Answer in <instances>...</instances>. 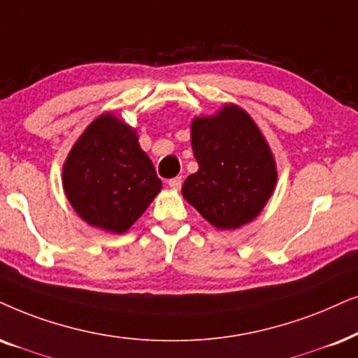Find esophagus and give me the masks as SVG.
Masks as SVG:
<instances>
[{
    "label": "esophagus",
    "instance_id": "1",
    "mask_svg": "<svg viewBox=\"0 0 358 358\" xmlns=\"http://www.w3.org/2000/svg\"><path fill=\"white\" fill-rule=\"evenodd\" d=\"M168 184H169V187H171V189L179 190V189H180V185H182V179H180V178H174V179H171Z\"/></svg>",
    "mask_w": 358,
    "mask_h": 358
}]
</instances>
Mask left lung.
Listing matches in <instances>:
<instances>
[{
    "mask_svg": "<svg viewBox=\"0 0 358 358\" xmlns=\"http://www.w3.org/2000/svg\"><path fill=\"white\" fill-rule=\"evenodd\" d=\"M190 145L199 171L184 180L185 201L219 230L257 219L275 192L278 169L250 113L225 103L213 115L194 117Z\"/></svg>",
    "mask_w": 358,
    "mask_h": 358,
    "instance_id": "8db88e82",
    "label": "left lung"
}]
</instances>
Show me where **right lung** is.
Returning <instances> with one entry per match:
<instances>
[{
  "instance_id": "1",
  "label": "right lung",
  "mask_w": 358,
  "mask_h": 358,
  "mask_svg": "<svg viewBox=\"0 0 358 358\" xmlns=\"http://www.w3.org/2000/svg\"><path fill=\"white\" fill-rule=\"evenodd\" d=\"M62 187L76 213L90 227L124 234L161 192L138 133L117 115L96 117L69 151Z\"/></svg>"
}]
</instances>
